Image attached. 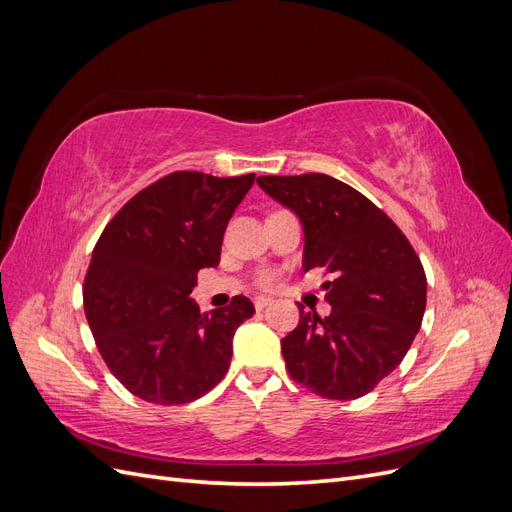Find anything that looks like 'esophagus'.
<instances>
[{
	"mask_svg": "<svg viewBox=\"0 0 512 512\" xmlns=\"http://www.w3.org/2000/svg\"><path fill=\"white\" fill-rule=\"evenodd\" d=\"M273 303V299L271 297H256L254 299V305H256V309H265L267 305H271Z\"/></svg>",
	"mask_w": 512,
	"mask_h": 512,
	"instance_id": "esophagus-1",
	"label": "esophagus"
}]
</instances>
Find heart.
<instances>
[{"mask_svg":"<svg viewBox=\"0 0 512 512\" xmlns=\"http://www.w3.org/2000/svg\"><path fill=\"white\" fill-rule=\"evenodd\" d=\"M262 282H265V284H271V282H273V277H271V275H267L265 280H262Z\"/></svg>","mask_w":512,"mask_h":512,"instance_id":"heart-1","label":"heart"}]
</instances>
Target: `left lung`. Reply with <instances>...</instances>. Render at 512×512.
Instances as JSON below:
<instances>
[{
	"mask_svg": "<svg viewBox=\"0 0 512 512\" xmlns=\"http://www.w3.org/2000/svg\"><path fill=\"white\" fill-rule=\"evenodd\" d=\"M256 183L303 228V269L324 267L331 314L299 303V324L282 339L294 382L324 399L367 395L391 374L421 329L427 277L395 222L348 183L329 175L258 177Z\"/></svg>",
	"mask_w": 512,
	"mask_h": 512,
	"instance_id": "1",
	"label": "left lung"
}]
</instances>
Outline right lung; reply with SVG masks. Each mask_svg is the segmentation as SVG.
<instances>
[{
	"instance_id": "add662e5",
	"label": "right lung",
	"mask_w": 512,
	"mask_h": 512,
	"mask_svg": "<svg viewBox=\"0 0 512 512\" xmlns=\"http://www.w3.org/2000/svg\"><path fill=\"white\" fill-rule=\"evenodd\" d=\"M256 175L179 173L138 192L108 222L83 286L85 316L113 376L149 404H188L228 371L232 337L254 316L239 294L200 314V269L218 267L224 230Z\"/></svg>"
}]
</instances>
